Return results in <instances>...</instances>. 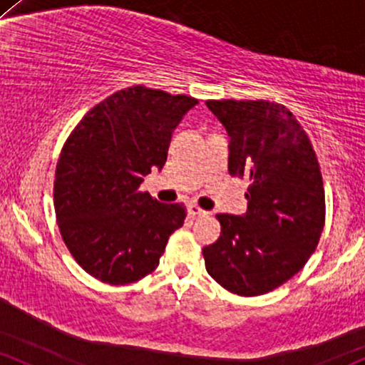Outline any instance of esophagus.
I'll return each mask as SVG.
<instances>
[{"mask_svg":"<svg viewBox=\"0 0 365 365\" xmlns=\"http://www.w3.org/2000/svg\"><path fill=\"white\" fill-rule=\"evenodd\" d=\"M187 211H189L190 216H202V215H207V211H204L202 207H199L197 204L190 202L189 206H187Z\"/></svg>","mask_w":365,"mask_h":365,"instance_id":"obj_1","label":"esophagus"}]
</instances>
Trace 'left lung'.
<instances>
[{"label":"left lung","instance_id":"8db88e82","mask_svg":"<svg viewBox=\"0 0 365 365\" xmlns=\"http://www.w3.org/2000/svg\"><path fill=\"white\" fill-rule=\"evenodd\" d=\"M206 106L230 137L228 171L250 182L246 215H216L222 232L202 250L206 270L230 293L267 294L305 267L322 235L317 154L282 103L227 98Z\"/></svg>","mask_w":365,"mask_h":365}]
</instances>
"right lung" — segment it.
Masks as SVG:
<instances>
[{
  "label": "right lung",
  "instance_id": "1",
  "mask_svg": "<svg viewBox=\"0 0 365 365\" xmlns=\"http://www.w3.org/2000/svg\"><path fill=\"white\" fill-rule=\"evenodd\" d=\"M195 103L187 95L128 86L71 131L55 170L53 206L67 250L91 277L112 286L143 279L183 225V202H158L140 183L164 166L171 135Z\"/></svg>",
  "mask_w": 365,
  "mask_h": 365
}]
</instances>
